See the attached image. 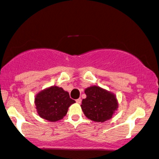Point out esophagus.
Returning <instances> with one entry per match:
<instances>
[{"label":"esophagus","mask_w":159,"mask_h":159,"mask_svg":"<svg viewBox=\"0 0 159 159\" xmlns=\"http://www.w3.org/2000/svg\"><path fill=\"white\" fill-rule=\"evenodd\" d=\"M76 103H78V104H81V98H78V99H76Z\"/></svg>","instance_id":"1"}]
</instances>
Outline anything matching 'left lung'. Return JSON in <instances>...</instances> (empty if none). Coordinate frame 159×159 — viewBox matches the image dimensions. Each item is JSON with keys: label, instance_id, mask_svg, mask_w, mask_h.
<instances>
[{"label": "left lung", "instance_id": "obj_1", "mask_svg": "<svg viewBox=\"0 0 159 159\" xmlns=\"http://www.w3.org/2000/svg\"><path fill=\"white\" fill-rule=\"evenodd\" d=\"M84 93L87 98L82 100L81 107L86 117L96 122H104L112 118L118 107L113 93L98 86L87 87Z\"/></svg>", "mask_w": 159, "mask_h": 159}]
</instances>
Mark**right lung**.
<instances>
[{"instance_id":"right-lung-1","label":"right lung","mask_w":159,"mask_h":159,"mask_svg":"<svg viewBox=\"0 0 159 159\" xmlns=\"http://www.w3.org/2000/svg\"><path fill=\"white\" fill-rule=\"evenodd\" d=\"M75 102L70 98L68 92L57 86H52L38 93L35 104L38 116L43 119L55 122L62 119L70 106Z\"/></svg>"}]
</instances>
